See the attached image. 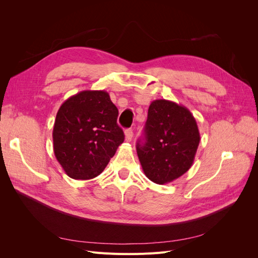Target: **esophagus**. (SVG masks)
<instances>
[{
  "instance_id": "34e87169",
  "label": "esophagus",
  "mask_w": 258,
  "mask_h": 258,
  "mask_svg": "<svg viewBox=\"0 0 258 258\" xmlns=\"http://www.w3.org/2000/svg\"><path fill=\"white\" fill-rule=\"evenodd\" d=\"M132 137H134V131H132V129L124 130V139H126L127 142H130V141H131Z\"/></svg>"
}]
</instances>
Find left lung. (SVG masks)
Instances as JSON below:
<instances>
[{
	"label": "left lung",
	"mask_w": 258,
	"mask_h": 258,
	"mask_svg": "<svg viewBox=\"0 0 258 258\" xmlns=\"http://www.w3.org/2000/svg\"><path fill=\"white\" fill-rule=\"evenodd\" d=\"M199 142L197 121L188 108L165 99L153 101L144 138L137 143L144 174L160 185L174 181L192 166Z\"/></svg>",
	"instance_id": "1"
}]
</instances>
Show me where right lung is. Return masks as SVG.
Segmentation results:
<instances>
[{
    "instance_id": "obj_1",
    "label": "right lung",
    "mask_w": 258,
    "mask_h": 258,
    "mask_svg": "<svg viewBox=\"0 0 258 258\" xmlns=\"http://www.w3.org/2000/svg\"><path fill=\"white\" fill-rule=\"evenodd\" d=\"M118 110L104 90H84L61 104L52 130L53 153L74 179L98 176L123 142Z\"/></svg>"
}]
</instances>
